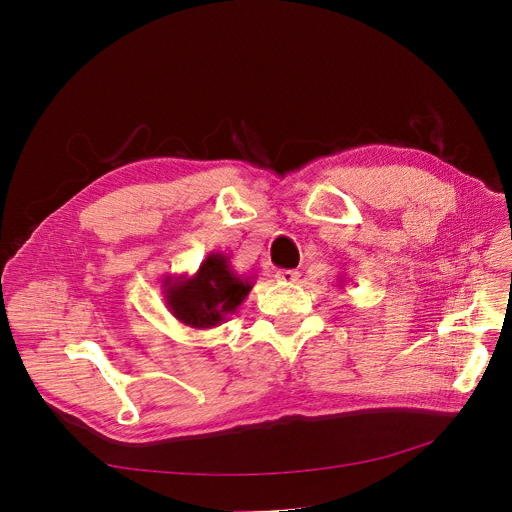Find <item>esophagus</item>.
Masks as SVG:
<instances>
[{
  "mask_svg": "<svg viewBox=\"0 0 512 512\" xmlns=\"http://www.w3.org/2000/svg\"><path fill=\"white\" fill-rule=\"evenodd\" d=\"M299 278H301V274L297 270H280V272H276V280L282 282V284H294V282H299Z\"/></svg>",
  "mask_w": 512,
  "mask_h": 512,
  "instance_id": "esophagus-1",
  "label": "esophagus"
}]
</instances>
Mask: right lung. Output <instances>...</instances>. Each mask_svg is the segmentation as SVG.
Returning <instances> with one entry per match:
<instances>
[{
  "mask_svg": "<svg viewBox=\"0 0 512 512\" xmlns=\"http://www.w3.org/2000/svg\"><path fill=\"white\" fill-rule=\"evenodd\" d=\"M251 288L253 284L238 276L230 259L220 251L209 253L193 276L172 274L161 284L168 311L193 330L224 324L247 299Z\"/></svg>",
  "mask_w": 512,
  "mask_h": 512,
  "instance_id": "1",
  "label": "right lung"
}]
</instances>
